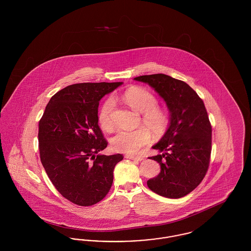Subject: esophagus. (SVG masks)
Wrapping results in <instances>:
<instances>
[{"mask_svg":"<svg viewBox=\"0 0 251 251\" xmlns=\"http://www.w3.org/2000/svg\"><path fill=\"white\" fill-rule=\"evenodd\" d=\"M125 158L130 159V160H133V161H142L143 158L140 156H133V155H125Z\"/></svg>","mask_w":251,"mask_h":251,"instance_id":"esophagus-1","label":"esophagus"}]
</instances>
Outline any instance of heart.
<instances>
[{
  "instance_id": "heart-1",
  "label": "heart",
  "mask_w": 251,
  "mask_h": 251,
  "mask_svg": "<svg viewBox=\"0 0 251 251\" xmlns=\"http://www.w3.org/2000/svg\"><path fill=\"white\" fill-rule=\"evenodd\" d=\"M121 100L133 110L143 114L144 125L154 134L162 135L167 131L169 117L164 109L157 106L158 100L151 91L134 86L126 90L121 95ZM114 108L115 102L111 98L105 100L100 108L98 120L104 130H111L114 126L112 118ZM148 129L141 127L135 130H120L112 137L111 145L116 151L128 154L136 153L151 140V132Z\"/></svg>"
}]
</instances>
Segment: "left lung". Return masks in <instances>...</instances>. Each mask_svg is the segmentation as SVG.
<instances>
[{"label": "left lung", "instance_id": "8db88e82", "mask_svg": "<svg viewBox=\"0 0 251 251\" xmlns=\"http://www.w3.org/2000/svg\"><path fill=\"white\" fill-rule=\"evenodd\" d=\"M133 80L151 86L170 113L168 129L152 147L162 153L151 157L160 164L161 172L147 184L160 196L182 198L201 182L210 164L212 126L203 100L186 83L166 74Z\"/></svg>", "mask_w": 251, "mask_h": 251}]
</instances>
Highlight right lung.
<instances>
[{
  "mask_svg": "<svg viewBox=\"0 0 251 251\" xmlns=\"http://www.w3.org/2000/svg\"><path fill=\"white\" fill-rule=\"evenodd\" d=\"M123 84H72L52 96L38 124L40 161L56 190L79 206L100 201L122 154L99 152L108 142L98 124L100 99Z\"/></svg>",
  "mask_w": 251,
  "mask_h": 251,
  "instance_id": "1",
  "label": "right lung"
}]
</instances>
